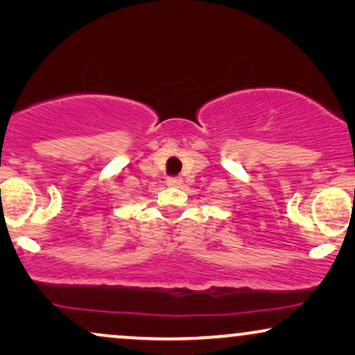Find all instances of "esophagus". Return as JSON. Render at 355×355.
<instances>
[{"label": "esophagus", "instance_id": "34e87169", "mask_svg": "<svg viewBox=\"0 0 355 355\" xmlns=\"http://www.w3.org/2000/svg\"><path fill=\"white\" fill-rule=\"evenodd\" d=\"M166 184H168V186H171V187H181L182 186V178L169 176L166 179Z\"/></svg>", "mask_w": 355, "mask_h": 355}]
</instances>
